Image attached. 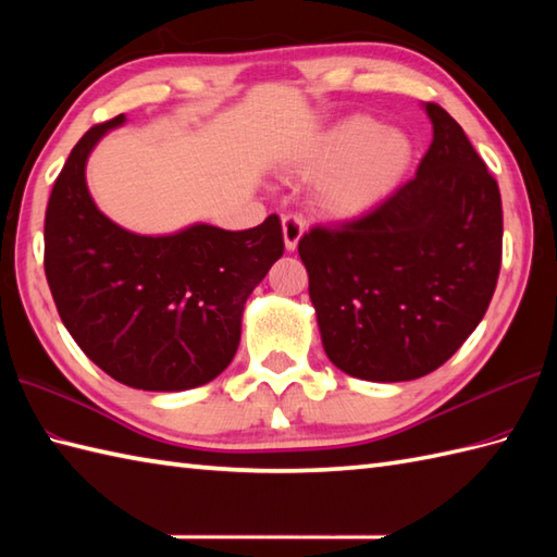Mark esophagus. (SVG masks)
I'll return each mask as SVG.
<instances>
[{
    "label": "esophagus",
    "mask_w": 557,
    "mask_h": 557,
    "mask_svg": "<svg viewBox=\"0 0 557 557\" xmlns=\"http://www.w3.org/2000/svg\"><path fill=\"white\" fill-rule=\"evenodd\" d=\"M304 230H306V224H304V220L299 215H285V218H282V236H285V248H287L289 253L297 251L299 239L304 236Z\"/></svg>",
    "instance_id": "obj_1"
}]
</instances>
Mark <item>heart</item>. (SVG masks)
I'll use <instances>...</instances> for the list:
<instances>
[{"instance_id": "obj_1", "label": "heart", "mask_w": 557, "mask_h": 557, "mask_svg": "<svg viewBox=\"0 0 557 557\" xmlns=\"http://www.w3.org/2000/svg\"><path fill=\"white\" fill-rule=\"evenodd\" d=\"M413 160V140L385 128L371 114H349L315 136L292 168L318 182L315 203L325 218L354 222L381 208L405 182Z\"/></svg>"}]
</instances>
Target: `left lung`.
Masks as SVG:
<instances>
[{
	"label": "left lung",
	"mask_w": 557,
	"mask_h": 557,
	"mask_svg": "<svg viewBox=\"0 0 557 557\" xmlns=\"http://www.w3.org/2000/svg\"><path fill=\"white\" fill-rule=\"evenodd\" d=\"M423 110L433 140L417 176L371 215L299 242L327 359L361 381H413L443 366L498 282V184L453 116L433 102Z\"/></svg>",
	"instance_id": "left-lung-1"
}]
</instances>
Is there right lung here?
I'll return each instance as SVG.
<instances>
[{
  "mask_svg": "<svg viewBox=\"0 0 557 557\" xmlns=\"http://www.w3.org/2000/svg\"><path fill=\"white\" fill-rule=\"evenodd\" d=\"M92 126L71 150L45 212V275L57 311L86 357L128 387L182 393L232 363L246 299L285 253L270 215L230 232L194 222L172 234H136L96 206L86 182Z\"/></svg>",
  "mask_w": 557,
  "mask_h": 557,
  "instance_id": "1",
  "label": "right lung"
}]
</instances>
